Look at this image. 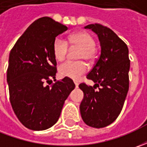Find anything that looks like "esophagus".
<instances>
[{"mask_svg":"<svg viewBox=\"0 0 147 147\" xmlns=\"http://www.w3.org/2000/svg\"><path fill=\"white\" fill-rule=\"evenodd\" d=\"M75 88H78V84L77 82H75Z\"/></svg>","mask_w":147,"mask_h":147,"instance_id":"obj_1","label":"esophagus"}]
</instances>
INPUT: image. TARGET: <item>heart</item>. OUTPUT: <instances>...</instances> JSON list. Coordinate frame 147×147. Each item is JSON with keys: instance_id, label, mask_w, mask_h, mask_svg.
<instances>
[{"instance_id": "obj_1", "label": "heart", "mask_w": 147, "mask_h": 147, "mask_svg": "<svg viewBox=\"0 0 147 147\" xmlns=\"http://www.w3.org/2000/svg\"><path fill=\"white\" fill-rule=\"evenodd\" d=\"M69 42L76 48L80 49L78 55V59H84L88 63H92L95 58L96 49L93 37L88 32L81 31L72 34L69 37ZM69 45L67 42L58 37L54 42L53 51L55 59L59 61L64 60L67 55ZM87 71V65L82 61L72 62L66 61L59 67V73L61 76L78 80Z\"/></svg>"}]
</instances>
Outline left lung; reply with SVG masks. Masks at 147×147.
Masks as SVG:
<instances>
[{
	"label": "left lung",
	"mask_w": 147,
	"mask_h": 147,
	"mask_svg": "<svg viewBox=\"0 0 147 147\" xmlns=\"http://www.w3.org/2000/svg\"><path fill=\"white\" fill-rule=\"evenodd\" d=\"M84 28L97 35L101 51L98 60L87 76L95 85L88 87L81 83L78 86L83 92L79 108L87 125L100 128L112 123L123 109L129 88L128 49L107 27L95 24Z\"/></svg>",
	"instance_id": "obj_1"
}]
</instances>
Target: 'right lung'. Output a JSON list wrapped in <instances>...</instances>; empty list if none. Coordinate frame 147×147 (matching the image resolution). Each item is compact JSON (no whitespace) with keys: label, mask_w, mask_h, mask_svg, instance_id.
<instances>
[{"label":"right lung","mask_w":147,"mask_h":147,"mask_svg":"<svg viewBox=\"0 0 147 147\" xmlns=\"http://www.w3.org/2000/svg\"><path fill=\"white\" fill-rule=\"evenodd\" d=\"M68 29L49 17L35 20L10 51L7 69L9 100L14 114L26 127L42 131L58 121L65 100L75 85L64 78L55 80V37Z\"/></svg>","instance_id":"right-lung-1"}]
</instances>
